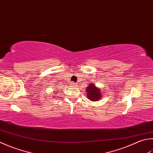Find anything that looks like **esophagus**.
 <instances>
[{"label":"esophagus","mask_w":153,"mask_h":153,"mask_svg":"<svg viewBox=\"0 0 153 153\" xmlns=\"http://www.w3.org/2000/svg\"><path fill=\"white\" fill-rule=\"evenodd\" d=\"M75 84H76V83H71V85H70V86H74V85H75Z\"/></svg>","instance_id":"esophagus-1"}]
</instances>
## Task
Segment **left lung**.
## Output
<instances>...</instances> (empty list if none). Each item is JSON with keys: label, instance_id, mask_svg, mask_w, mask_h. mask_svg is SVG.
Masks as SVG:
<instances>
[{"label": "left lung", "instance_id": "1", "mask_svg": "<svg viewBox=\"0 0 153 153\" xmlns=\"http://www.w3.org/2000/svg\"><path fill=\"white\" fill-rule=\"evenodd\" d=\"M86 89L87 96H88V99H89V100L93 101H96L101 97L100 90L92 83L89 85L88 87H87Z\"/></svg>", "mask_w": 153, "mask_h": 153}]
</instances>
